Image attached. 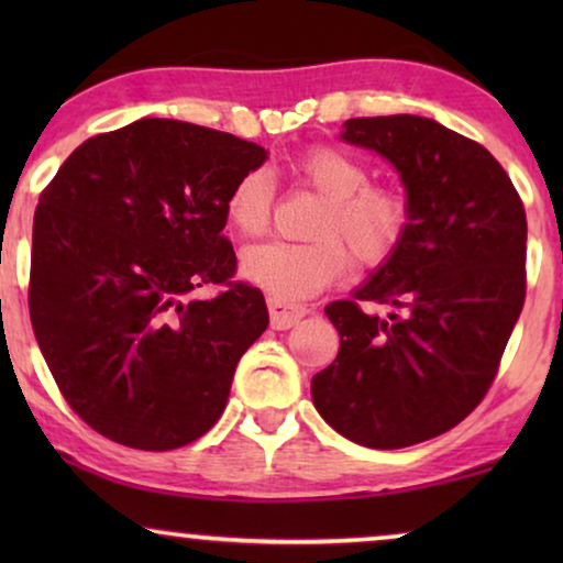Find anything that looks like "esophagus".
<instances>
[{"instance_id":"34e87169","label":"esophagus","mask_w":563,"mask_h":563,"mask_svg":"<svg viewBox=\"0 0 563 563\" xmlns=\"http://www.w3.org/2000/svg\"><path fill=\"white\" fill-rule=\"evenodd\" d=\"M268 312H272L274 330H289L305 318L307 307L305 305H287V302H282V299L268 297Z\"/></svg>"}]
</instances>
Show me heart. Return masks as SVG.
Returning <instances> with one entry per match:
<instances>
[{"label": "heart", "instance_id": "obj_1", "mask_svg": "<svg viewBox=\"0 0 563 563\" xmlns=\"http://www.w3.org/2000/svg\"><path fill=\"white\" fill-rule=\"evenodd\" d=\"M297 181L322 197L312 241H272L251 245L241 256V274L274 299L295 302L318 295L361 266H382L395 256L410 228V202L397 187L368 184L372 172L353 153L318 145L291 164ZM276 187L266 168H251L230 187L228 222L241 235H261L272 222Z\"/></svg>", "mask_w": 563, "mask_h": 563}]
</instances>
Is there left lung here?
<instances>
[{"label": "left lung", "instance_id": "left-lung-1", "mask_svg": "<svg viewBox=\"0 0 563 563\" xmlns=\"http://www.w3.org/2000/svg\"><path fill=\"white\" fill-rule=\"evenodd\" d=\"M341 137L397 168L412 214L395 256L325 307L341 349L312 402L349 441L405 449L459 426L495 382L526 302V207L484 145L435 120L353 118Z\"/></svg>", "mask_w": 563, "mask_h": 563}]
</instances>
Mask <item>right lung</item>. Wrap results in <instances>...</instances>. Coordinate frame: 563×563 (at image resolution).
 Returning a JSON list of instances; mask_svg holds the SVG:
<instances>
[{
    "mask_svg": "<svg viewBox=\"0 0 563 563\" xmlns=\"http://www.w3.org/2000/svg\"><path fill=\"white\" fill-rule=\"evenodd\" d=\"M266 151L220 130L143 118L84 141L33 220L30 320L71 410L114 443L181 449L228 405L268 325L233 282L228 191ZM218 283L210 300L194 289Z\"/></svg>",
    "mask_w": 563,
    "mask_h": 563,
    "instance_id": "add662e5",
    "label": "right lung"
}]
</instances>
